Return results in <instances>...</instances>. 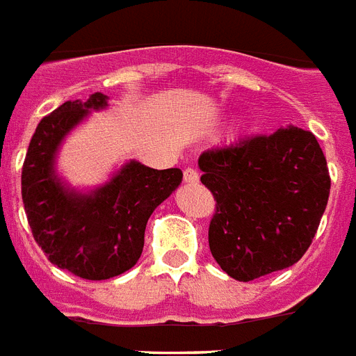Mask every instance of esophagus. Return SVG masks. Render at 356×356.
I'll use <instances>...</instances> for the list:
<instances>
[{
  "label": "esophagus",
  "mask_w": 356,
  "mask_h": 356,
  "mask_svg": "<svg viewBox=\"0 0 356 356\" xmlns=\"http://www.w3.org/2000/svg\"><path fill=\"white\" fill-rule=\"evenodd\" d=\"M184 181L185 184H198L200 175L195 171V169H185L184 171Z\"/></svg>",
  "instance_id": "34e87169"
}]
</instances>
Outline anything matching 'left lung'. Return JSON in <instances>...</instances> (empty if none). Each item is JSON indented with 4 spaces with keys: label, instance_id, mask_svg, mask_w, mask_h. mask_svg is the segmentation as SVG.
<instances>
[{
    "label": "left lung",
    "instance_id": "8db88e82",
    "mask_svg": "<svg viewBox=\"0 0 356 356\" xmlns=\"http://www.w3.org/2000/svg\"><path fill=\"white\" fill-rule=\"evenodd\" d=\"M202 184L216 211L209 224L214 260L251 282L304 257L330 198L327 161L313 132L293 127L205 151Z\"/></svg>",
    "mask_w": 356,
    "mask_h": 356
}]
</instances>
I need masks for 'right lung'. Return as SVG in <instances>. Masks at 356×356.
<instances>
[{
  "instance_id": "1",
  "label": "right lung",
  "mask_w": 356,
  "mask_h": 356,
  "mask_svg": "<svg viewBox=\"0 0 356 356\" xmlns=\"http://www.w3.org/2000/svg\"><path fill=\"white\" fill-rule=\"evenodd\" d=\"M107 96L65 102L38 123L22 171V198L32 236L60 269L85 280H107L129 271L143 251L152 211L181 184L180 169H151L131 160L90 193L69 189L54 171L56 152L89 111L107 107Z\"/></svg>"
}]
</instances>
